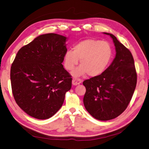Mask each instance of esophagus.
I'll use <instances>...</instances> for the list:
<instances>
[{"instance_id":"1","label":"esophagus","mask_w":149,"mask_h":149,"mask_svg":"<svg viewBox=\"0 0 149 149\" xmlns=\"http://www.w3.org/2000/svg\"><path fill=\"white\" fill-rule=\"evenodd\" d=\"M82 80L81 79L79 78H74L72 80V84L74 85V86H76L77 84H79L80 83H81Z\"/></svg>"}]
</instances>
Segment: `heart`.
<instances>
[{"label": "heart", "instance_id": "heart-1", "mask_svg": "<svg viewBox=\"0 0 149 149\" xmlns=\"http://www.w3.org/2000/svg\"><path fill=\"white\" fill-rule=\"evenodd\" d=\"M112 57V49L108 43L94 39L81 41L75 45L72 50H67L64 55V66L72 70L80 59V66L72 72L74 76L87 74L95 77L102 74Z\"/></svg>", "mask_w": 149, "mask_h": 149}]
</instances>
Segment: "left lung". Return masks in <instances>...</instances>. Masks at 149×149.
Returning <instances> with one entry per match:
<instances>
[{
    "label": "left lung",
    "mask_w": 149,
    "mask_h": 149,
    "mask_svg": "<svg viewBox=\"0 0 149 149\" xmlns=\"http://www.w3.org/2000/svg\"><path fill=\"white\" fill-rule=\"evenodd\" d=\"M116 56L99 75L85 80L83 102L95 119L106 121L116 118L127 108L137 83V74L131 52L112 34Z\"/></svg>",
    "instance_id": "obj_1"
}]
</instances>
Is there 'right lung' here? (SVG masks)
Segmentation results:
<instances>
[{
  "label": "right lung",
  "instance_id": "1",
  "mask_svg": "<svg viewBox=\"0 0 149 149\" xmlns=\"http://www.w3.org/2000/svg\"><path fill=\"white\" fill-rule=\"evenodd\" d=\"M66 37L42 34L18 50L11 67L12 93L27 115L45 120L61 108L70 90V74L62 63Z\"/></svg>",
  "mask_w": 149,
  "mask_h": 149
}]
</instances>
